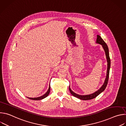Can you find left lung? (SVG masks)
Wrapping results in <instances>:
<instances>
[{
  "label": "left lung",
  "instance_id": "8db88e82",
  "mask_svg": "<svg viewBox=\"0 0 126 126\" xmlns=\"http://www.w3.org/2000/svg\"><path fill=\"white\" fill-rule=\"evenodd\" d=\"M96 42L98 44H100L102 45L105 51V54H106V56L107 60V62H108V68H107V76L106 78L105 79V81L104 82V84L101 87V88L98 90L97 91L95 92L93 94H90V95H80L78 94H77L73 92L71 90L70 87H69V91L71 94L73 96L77 97L81 100H91L95 98H96L97 96H98L100 93H101L102 92H103L105 89H106L108 82L109 80V72H110V65H111V60L109 56V49L106 43L105 42V41L103 40V39L100 36L97 35V39L96 40Z\"/></svg>",
  "mask_w": 126,
  "mask_h": 126
}]
</instances>
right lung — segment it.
I'll use <instances>...</instances> for the list:
<instances>
[{"mask_svg": "<svg viewBox=\"0 0 126 126\" xmlns=\"http://www.w3.org/2000/svg\"><path fill=\"white\" fill-rule=\"evenodd\" d=\"M50 86H49V89H48V90L47 91V92L44 94L43 95V96H41V97H37V98H28L31 100H41V99H43L45 98H46L47 96H48V95L49 94V93H50Z\"/></svg>", "mask_w": 126, "mask_h": 126, "instance_id": "add662e5", "label": "right lung"}]
</instances>
